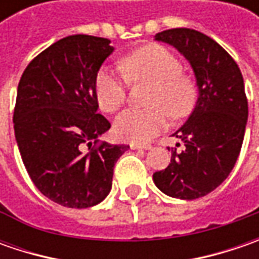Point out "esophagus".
Here are the masks:
<instances>
[{
    "instance_id": "esophagus-1",
    "label": "esophagus",
    "mask_w": 259,
    "mask_h": 259,
    "mask_svg": "<svg viewBox=\"0 0 259 259\" xmlns=\"http://www.w3.org/2000/svg\"><path fill=\"white\" fill-rule=\"evenodd\" d=\"M130 147H131V150H151V145L148 144H137V143H131Z\"/></svg>"
}]
</instances>
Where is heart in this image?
<instances>
[{"label":"heart","mask_w":259,"mask_h":259,"mask_svg":"<svg viewBox=\"0 0 259 259\" xmlns=\"http://www.w3.org/2000/svg\"><path fill=\"white\" fill-rule=\"evenodd\" d=\"M121 70L130 80L151 83L145 109H126L115 119V133L133 143L153 140L167 125V112L173 118L189 114L196 99L194 83L182 72L179 59L165 47L148 45L121 60ZM95 96L99 108L112 114L125 102L126 85L122 76L102 67L95 77Z\"/></svg>","instance_id":"1"}]
</instances>
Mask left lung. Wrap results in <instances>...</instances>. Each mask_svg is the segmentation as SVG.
<instances>
[{
	"label": "left lung",
	"mask_w": 259,
	"mask_h": 259,
	"mask_svg": "<svg viewBox=\"0 0 259 259\" xmlns=\"http://www.w3.org/2000/svg\"><path fill=\"white\" fill-rule=\"evenodd\" d=\"M154 40L173 46L190 63L199 96L173 134L183 141V150H171L168 167L155 171L153 180L167 196L193 200L224 183L241 153L248 121L244 77L224 47L200 31L171 28Z\"/></svg>",
	"instance_id": "1"
}]
</instances>
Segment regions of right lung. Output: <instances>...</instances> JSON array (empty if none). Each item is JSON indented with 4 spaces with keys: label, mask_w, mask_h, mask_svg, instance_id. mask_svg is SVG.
<instances>
[{
    "label": "right lung",
    "mask_w": 259,
    "mask_h": 259,
    "mask_svg": "<svg viewBox=\"0 0 259 259\" xmlns=\"http://www.w3.org/2000/svg\"><path fill=\"white\" fill-rule=\"evenodd\" d=\"M112 52L108 38L67 35L30 62L17 88L13 121L25 170L46 197L66 207L101 203L115 163L130 148H91L111 128L98 114L95 77Z\"/></svg>",
    "instance_id": "right-lung-1"
}]
</instances>
